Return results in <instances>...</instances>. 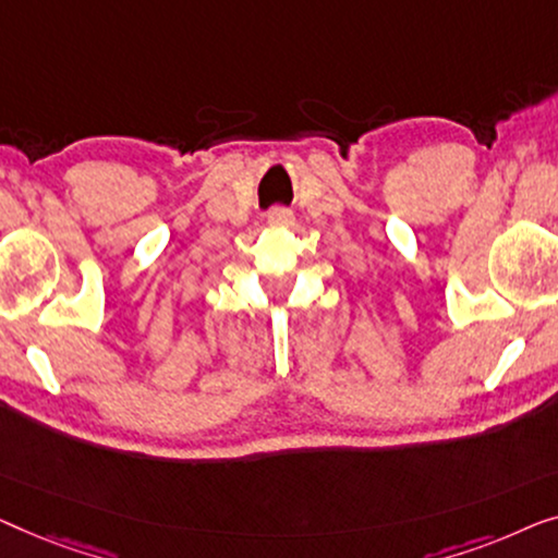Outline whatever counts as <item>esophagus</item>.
Returning a JSON list of instances; mask_svg holds the SVG:
<instances>
[{
  "label": "esophagus",
  "instance_id": "1",
  "mask_svg": "<svg viewBox=\"0 0 558 558\" xmlns=\"http://www.w3.org/2000/svg\"><path fill=\"white\" fill-rule=\"evenodd\" d=\"M293 222H295V217L288 207H272L268 211V225L270 227H290Z\"/></svg>",
  "mask_w": 558,
  "mask_h": 558
}]
</instances>
